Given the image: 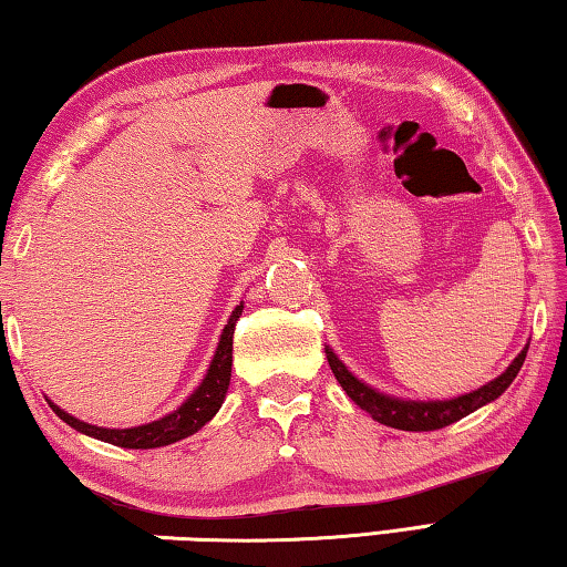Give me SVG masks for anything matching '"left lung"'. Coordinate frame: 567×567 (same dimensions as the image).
<instances>
[{"label": "left lung", "mask_w": 567, "mask_h": 567, "mask_svg": "<svg viewBox=\"0 0 567 567\" xmlns=\"http://www.w3.org/2000/svg\"><path fill=\"white\" fill-rule=\"evenodd\" d=\"M324 354H328L332 375L338 378L342 390L348 392L354 405H360L364 412H370L372 420H378L388 427L412 430V433H427V430H440L445 425H453V422L463 420L465 415H470V412H475L477 408H483L487 402L501 398L503 392L511 388V382L515 380L517 372H520L527 354V344L511 362V368H507L503 375H497L495 380L487 382V385L467 392V395H460L455 400H427V402L400 400V398L385 395V392H378L375 388L364 385L362 380L354 378L328 344H324Z\"/></svg>", "instance_id": "obj_1"}]
</instances>
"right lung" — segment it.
<instances>
[{
	"label": "right lung",
	"mask_w": 567,
	"mask_h": 567,
	"mask_svg": "<svg viewBox=\"0 0 567 567\" xmlns=\"http://www.w3.org/2000/svg\"><path fill=\"white\" fill-rule=\"evenodd\" d=\"M243 315V302H239L229 320L225 324L223 334H219L215 358L209 362V370L205 380L199 382V388L192 392V395L182 402V405L169 412V415L159 417L155 422H147V425L140 427H124V430H110V427H97L90 425V422H82L72 417L70 412H64L62 408H56L52 400L50 408L64 420L66 425L74 427L76 433H84L90 437H97L102 443L117 445V447H130V450H150V447H162V445H172L177 440H185L189 435H195L199 427H205L209 420L217 415V410L223 408L227 388H229V375H233V334H235V324Z\"/></svg>",
	"instance_id": "1"
}]
</instances>
